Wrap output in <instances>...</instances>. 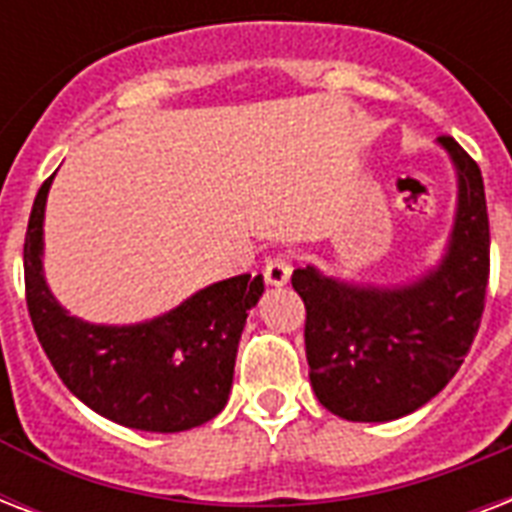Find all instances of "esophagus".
<instances>
[{
  "label": "esophagus",
  "instance_id": "1",
  "mask_svg": "<svg viewBox=\"0 0 512 512\" xmlns=\"http://www.w3.org/2000/svg\"><path fill=\"white\" fill-rule=\"evenodd\" d=\"M263 276H265V284H271V287H284V284L290 282V276H292L290 257H284V255L271 257V260L265 263Z\"/></svg>",
  "mask_w": 512,
  "mask_h": 512
}]
</instances>
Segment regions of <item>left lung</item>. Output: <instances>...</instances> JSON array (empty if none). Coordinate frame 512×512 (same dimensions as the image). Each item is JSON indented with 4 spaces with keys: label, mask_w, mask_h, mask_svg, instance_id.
Returning a JSON list of instances; mask_svg holds the SVG:
<instances>
[{
    "label": "left lung",
    "mask_w": 512,
    "mask_h": 512,
    "mask_svg": "<svg viewBox=\"0 0 512 512\" xmlns=\"http://www.w3.org/2000/svg\"><path fill=\"white\" fill-rule=\"evenodd\" d=\"M456 174V209L438 263L403 282L292 273L306 306L311 389L346 421H395L440 395L481 327L489 284V214L478 163L440 136Z\"/></svg>",
    "instance_id": "left-lung-1"
}]
</instances>
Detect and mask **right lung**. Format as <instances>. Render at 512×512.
<instances>
[{
  "mask_svg": "<svg viewBox=\"0 0 512 512\" xmlns=\"http://www.w3.org/2000/svg\"><path fill=\"white\" fill-rule=\"evenodd\" d=\"M53 177L31 206L23 273L31 325L58 378L91 411L142 432H185L214 419L228 403L236 351L265 290L263 276H230L131 325L72 317L45 279V206Z\"/></svg>",
  "mask_w": 512,
  "mask_h": 512,
  "instance_id": "right-lung-1",
  "label": "right lung"
}]
</instances>
